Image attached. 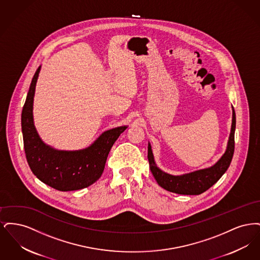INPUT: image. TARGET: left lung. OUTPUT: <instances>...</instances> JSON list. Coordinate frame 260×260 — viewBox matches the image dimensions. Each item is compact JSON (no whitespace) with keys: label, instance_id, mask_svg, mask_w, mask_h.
Instances as JSON below:
<instances>
[{"label":"left lung","instance_id":"obj_1","mask_svg":"<svg viewBox=\"0 0 260 260\" xmlns=\"http://www.w3.org/2000/svg\"><path fill=\"white\" fill-rule=\"evenodd\" d=\"M233 108V107H232ZM232 115V125L227 148L222 157L208 169L199 170L183 175H172L164 173L154 161L150 143L148 144V161L151 173L161 188L167 191L180 195H200L216 183L229 168L235 149L236 114L234 108Z\"/></svg>","mask_w":260,"mask_h":260}]
</instances>
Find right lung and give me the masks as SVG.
Segmentation results:
<instances>
[{"mask_svg": "<svg viewBox=\"0 0 260 260\" xmlns=\"http://www.w3.org/2000/svg\"><path fill=\"white\" fill-rule=\"evenodd\" d=\"M39 67L34 75L21 115L25 155L37 178L59 191H74L93 184L104 171L113 144L126 125L103 133L89 147L78 151H60L46 145L38 135L33 121V100Z\"/></svg>", "mask_w": 260, "mask_h": 260, "instance_id": "1", "label": "right lung"}]
</instances>
